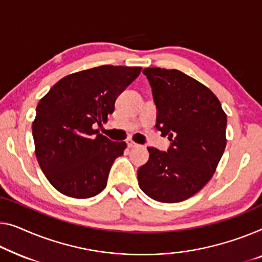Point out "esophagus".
I'll return each mask as SVG.
<instances>
[{"label": "esophagus", "mask_w": 262, "mask_h": 262, "mask_svg": "<svg viewBox=\"0 0 262 262\" xmlns=\"http://www.w3.org/2000/svg\"><path fill=\"white\" fill-rule=\"evenodd\" d=\"M126 142H127V146L129 147V148H135V147H139V144H138V143H135V142L133 141V140H130V139H128Z\"/></svg>", "instance_id": "34e87169"}]
</instances>
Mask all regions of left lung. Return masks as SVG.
<instances>
[{
  "label": "left lung",
  "mask_w": 262,
  "mask_h": 262,
  "mask_svg": "<svg viewBox=\"0 0 262 262\" xmlns=\"http://www.w3.org/2000/svg\"><path fill=\"white\" fill-rule=\"evenodd\" d=\"M158 109L156 128L168 136L167 151L148 147L139 186L153 200L175 204L193 196L215 173L226 148L227 115L209 88L177 69L146 68Z\"/></svg>",
  "instance_id": "1"
}]
</instances>
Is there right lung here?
Listing matches in <instances>:
<instances>
[{"label": "right lung", "instance_id": "add662e5", "mask_svg": "<svg viewBox=\"0 0 262 262\" xmlns=\"http://www.w3.org/2000/svg\"><path fill=\"white\" fill-rule=\"evenodd\" d=\"M141 69L106 64L82 70L56 82L40 100L33 121L35 154L60 193L88 199L106 188L113 162L127 143L112 141L95 127L107 121Z\"/></svg>", "mask_w": 262, "mask_h": 262}]
</instances>
